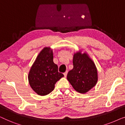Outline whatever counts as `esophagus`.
<instances>
[{"label":"esophagus","mask_w":125,"mask_h":125,"mask_svg":"<svg viewBox=\"0 0 125 125\" xmlns=\"http://www.w3.org/2000/svg\"><path fill=\"white\" fill-rule=\"evenodd\" d=\"M67 73H68V71H66L64 73V75L65 77H66V76H67Z\"/></svg>","instance_id":"esophagus-1"}]
</instances>
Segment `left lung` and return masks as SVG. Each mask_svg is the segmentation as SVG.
<instances>
[{"instance_id":"left-lung-1","label":"left lung","mask_w":125,"mask_h":125,"mask_svg":"<svg viewBox=\"0 0 125 125\" xmlns=\"http://www.w3.org/2000/svg\"><path fill=\"white\" fill-rule=\"evenodd\" d=\"M73 68L67 74L73 88L80 93H85L96 85L98 73L94 63L86 53L77 52L73 56Z\"/></svg>"}]
</instances>
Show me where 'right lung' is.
<instances>
[{"instance_id": "1", "label": "right lung", "mask_w": 125, "mask_h": 125, "mask_svg": "<svg viewBox=\"0 0 125 125\" xmlns=\"http://www.w3.org/2000/svg\"><path fill=\"white\" fill-rule=\"evenodd\" d=\"M52 50L45 47L40 52L28 74V81L32 89L40 95L48 94L53 90L56 82L64 77L58 72L53 62Z\"/></svg>"}]
</instances>
